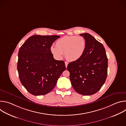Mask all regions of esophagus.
I'll return each instance as SVG.
<instances>
[{
    "instance_id": "esophagus-1",
    "label": "esophagus",
    "mask_w": 126,
    "mask_h": 126,
    "mask_svg": "<svg viewBox=\"0 0 126 126\" xmlns=\"http://www.w3.org/2000/svg\"><path fill=\"white\" fill-rule=\"evenodd\" d=\"M65 66H66V67L67 68V65H68V63L67 62H65Z\"/></svg>"
}]
</instances>
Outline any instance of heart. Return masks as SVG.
<instances>
[{
  "mask_svg": "<svg viewBox=\"0 0 126 126\" xmlns=\"http://www.w3.org/2000/svg\"><path fill=\"white\" fill-rule=\"evenodd\" d=\"M55 46H52L50 51L57 59H62L63 54H65L68 60L75 61L83 55L86 43L85 39L82 36H65L56 41Z\"/></svg>",
  "mask_w": 126,
  "mask_h": 126,
  "instance_id": "heart-1",
  "label": "heart"
}]
</instances>
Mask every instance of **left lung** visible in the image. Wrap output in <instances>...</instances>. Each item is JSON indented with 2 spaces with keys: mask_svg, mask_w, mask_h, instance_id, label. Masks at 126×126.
<instances>
[{
  "mask_svg": "<svg viewBox=\"0 0 126 126\" xmlns=\"http://www.w3.org/2000/svg\"><path fill=\"white\" fill-rule=\"evenodd\" d=\"M85 39L86 46L82 56L69 63L67 69L74 90L82 95L96 93L107 76L108 58L102 43L89 33L80 35Z\"/></svg>",
  "mask_w": 126,
  "mask_h": 126,
  "instance_id": "1",
  "label": "left lung"
}]
</instances>
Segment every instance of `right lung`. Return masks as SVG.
I'll use <instances>...</instances> for the list:
<instances>
[{
  "instance_id": "right-lung-1",
  "label": "right lung",
  "mask_w": 126,
  "mask_h": 126,
  "mask_svg": "<svg viewBox=\"0 0 126 126\" xmlns=\"http://www.w3.org/2000/svg\"><path fill=\"white\" fill-rule=\"evenodd\" d=\"M58 35H35L28 38L19 50L17 70L20 81L35 96L45 95L55 87L66 70L65 62L53 58L51 47Z\"/></svg>"
}]
</instances>
